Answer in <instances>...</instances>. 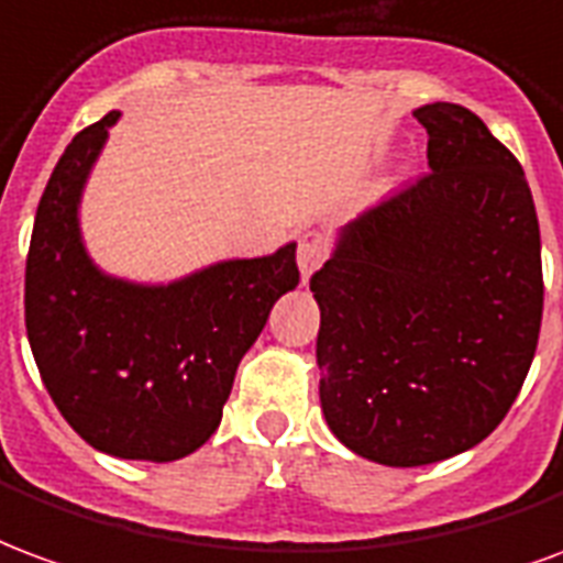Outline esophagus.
Listing matches in <instances>:
<instances>
[{
    "label": "esophagus",
    "mask_w": 563,
    "mask_h": 563,
    "mask_svg": "<svg viewBox=\"0 0 563 563\" xmlns=\"http://www.w3.org/2000/svg\"><path fill=\"white\" fill-rule=\"evenodd\" d=\"M327 257H330V240L321 231H306L299 236L297 261L302 278H309L314 269H321Z\"/></svg>",
    "instance_id": "esophagus-1"
}]
</instances>
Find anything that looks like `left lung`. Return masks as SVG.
<instances>
[{
    "label": "left lung",
    "instance_id": "left-lung-1",
    "mask_svg": "<svg viewBox=\"0 0 563 563\" xmlns=\"http://www.w3.org/2000/svg\"><path fill=\"white\" fill-rule=\"evenodd\" d=\"M429 174L344 224L311 276L321 408L377 465L417 467L489 438L543 321L540 224L522 164L462 104L413 110Z\"/></svg>",
    "mask_w": 563,
    "mask_h": 563
}]
</instances>
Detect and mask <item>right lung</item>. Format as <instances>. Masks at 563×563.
Wrapping results in <instances>:
<instances>
[{
    "label": "right lung",
    "mask_w": 563,
    "mask_h": 563,
    "mask_svg": "<svg viewBox=\"0 0 563 563\" xmlns=\"http://www.w3.org/2000/svg\"><path fill=\"white\" fill-rule=\"evenodd\" d=\"M119 113L84 129L53 167L26 257V332L68 426L101 453L174 462L219 429L242 354L299 285L297 245L224 261L164 287L98 273L77 203Z\"/></svg>",
    "instance_id": "add662e5"
}]
</instances>
